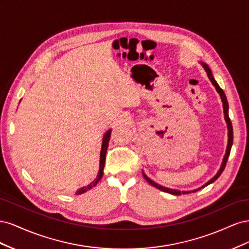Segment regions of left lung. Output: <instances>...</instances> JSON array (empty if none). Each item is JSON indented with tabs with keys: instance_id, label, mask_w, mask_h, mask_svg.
I'll list each match as a JSON object with an SVG mask.
<instances>
[{
	"instance_id": "8db88e82",
	"label": "left lung",
	"mask_w": 249,
	"mask_h": 249,
	"mask_svg": "<svg viewBox=\"0 0 249 249\" xmlns=\"http://www.w3.org/2000/svg\"><path fill=\"white\" fill-rule=\"evenodd\" d=\"M201 64H202V66H203V69H205V71H206V72H207V74H208V77H209L210 81L212 82V84L215 86V88H216V90H217V92L219 93V95H220V97H221V101H222V104H223L224 119H225V122H227V124H228V130H229V142H228V147H227V152H225V155H224V158H223V161H222V164H221V166H220V169L218 170V172L216 173L214 178H211L208 183H206L202 187H200V188H203V187H206V186H208V185H210V184H212L213 182H215V180L220 177L222 171H223L224 168H225V165H227V162H228V159H229V156H230V153H231V145H232V125H231V119H230V117H229V103H228V100H227V96H225V94H224V92H223V90L220 88V86L218 85V83L215 81V79H214V77H213V74H212V71H211V70L209 69V66H208L206 63H203V62H201ZM142 173H143V177H144V178L147 180V182H148L150 185L156 187V188H158V189L161 190V191L170 193V194H172V195H182V194L190 193V191H179V190H177V189H170V188L163 187V186H161V185H159V184L155 183L154 180L150 179V178L145 175L144 172H142ZM200 188H199V189H200ZM199 189L193 190L192 192H195V191H197V190H199Z\"/></svg>"
}]
</instances>
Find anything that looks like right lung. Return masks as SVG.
Listing matches in <instances>:
<instances>
[{
  "label": "right lung",
  "mask_w": 249,
  "mask_h": 249,
  "mask_svg": "<svg viewBox=\"0 0 249 249\" xmlns=\"http://www.w3.org/2000/svg\"><path fill=\"white\" fill-rule=\"evenodd\" d=\"M111 131L112 130H109L106 132V134L104 135V138H103V143H102V149H101V158H100V170H99V173H97V177L96 178L93 180L92 183H90L88 186L86 187H83L81 188V189H79L77 191L76 194H82L86 192L87 190L91 189L92 187H94L97 183L100 182V179L102 178L103 175H104V167H105V160H106V153H107V148H108V145H109V140H110V137H111Z\"/></svg>",
  "instance_id": "1"
}]
</instances>
